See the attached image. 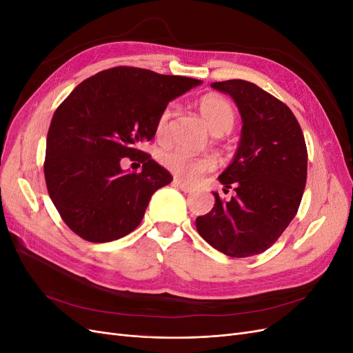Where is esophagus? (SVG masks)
<instances>
[{
	"label": "esophagus",
	"mask_w": 353,
	"mask_h": 353,
	"mask_svg": "<svg viewBox=\"0 0 353 353\" xmlns=\"http://www.w3.org/2000/svg\"><path fill=\"white\" fill-rule=\"evenodd\" d=\"M174 184H175L181 191H184V193H191V191L194 190L193 187L188 185V184H185L184 181H181V179H175V181H174Z\"/></svg>",
	"instance_id": "1"
}]
</instances>
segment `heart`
I'll list each match as a JSON object with an SVG mask.
<instances>
[{
  "instance_id": "b5f03b06",
  "label": "heart",
  "mask_w": 353,
  "mask_h": 353,
  "mask_svg": "<svg viewBox=\"0 0 353 353\" xmlns=\"http://www.w3.org/2000/svg\"><path fill=\"white\" fill-rule=\"evenodd\" d=\"M199 109L213 134H225L231 131L234 122H236V112H234L231 103L219 95H205L199 101ZM170 114H172L170 108H166L159 114L156 122L157 137L162 138L168 134ZM160 163L178 178L188 181V183H193L201 174L215 166L212 157L193 154L184 148H170V150L163 152L160 154Z\"/></svg>"
}]
</instances>
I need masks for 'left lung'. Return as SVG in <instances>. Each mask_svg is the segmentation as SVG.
Returning <instances> with one entry per match:
<instances>
[{
	"label": "left lung",
	"instance_id": "obj_1",
	"mask_svg": "<svg viewBox=\"0 0 353 353\" xmlns=\"http://www.w3.org/2000/svg\"><path fill=\"white\" fill-rule=\"evenodd\" d=\"M228 94L241 114V137L232 162L218 176L237 196L197 216L200 236L231 258L270 249L296 216L307 172L305 137L293 112L243 79L210 83Z\"/></svg>",
	"mask_w": 353,
	"mask_h": 353
}]
</instances>
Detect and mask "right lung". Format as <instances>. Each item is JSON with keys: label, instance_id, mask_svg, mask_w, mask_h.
I'll return each mask as SVG.
<instances>
[{"label": "right lung", "instance_id": "right-lung-1", "mask_svg": "<svg viewBox=\"0 0 353 353\" xmlns=\"http://www.w3.org/2000/svg\"><path fill=\"white\" fill-rule=\"evenodd\" d=\"M201 81L119 66L85 79L63 101L47 135L44 175L61 219L92 243L125 237L143 221L154 191L172 175L138 145L150 141L170 100ZM143 163L140 174L120 168Z\"/></svg>", "mask_w": 353, "mask_h": 353}]
</instances>
